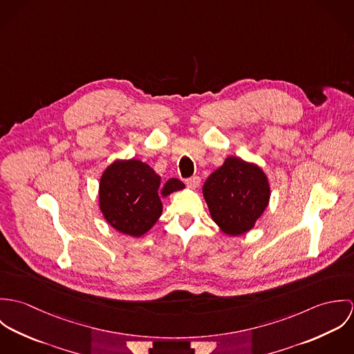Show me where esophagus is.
I'll return each instance as SVG.
<instances>
[{"instance_id": "esophagus-1", "label": "esophagus", "mask_w": 354, "mask_h": 354, "mask_svg": "<svg viewBox=\"0 0 354 354\" xmlns=\"http://www.w3.org/2000/svg\"><path fill=\"white\" fill-rule=\"evenodd\" d=\"M187 184L191 187V188H198L199 185H201V177H198V176H194V177H191V178H188L187 180Z\"/></svg>"}]
</instances>
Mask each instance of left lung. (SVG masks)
<instances>
[{
    "label": "left lung",
    "instance_id": "left-lung-1",
    "mask_svg": "<svg viewBox=\"0 0 354 354\" xmlns=\"http://www.w3.org/2000/svg\"><path fill=\"white\" fill-rule=\"evenodd\" d=\"M209 215L227 236H241L253 229L271 196L263 169L239 156H227L203 185Z\"/></svg>",
    "mask_w": 354,
    "mask_h": 354
}]
</instances>
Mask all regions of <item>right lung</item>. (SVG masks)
<instances>
[{
	"label": "right lung",
	"mask_w": 354,
	"mask_h": 354,
	"mask_svg": "<svg viewBox=\"0 0 354 354\" xmlns=\"http://www.w3.org/2000/svg\"><path fill=\"white\" fill-rule=\"evenodd\" d=\"M178 178L166 183L150 165L139 159H115L102 173L100 209L117 232L142 237L162 215V198L184 189Z\"/></svg>",
	"instance_id": "obj_1"
}]
</instances>
